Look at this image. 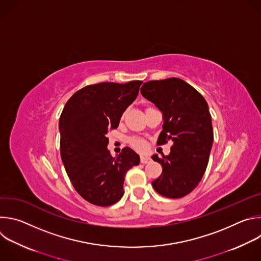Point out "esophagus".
I'll return each mask as SVG.
<instances>
[{
	"label": "esophagus",
	"instance_id": "1",
	"mask_svg": "<svg viewBox=\"0 0 261 261\" xmlns=\"http://www.w3.org/2000/svg\"><path fill=\"white\" fill-rule=\"evenodd\" d=\"M151 161H152V159H151L150 157H147V156H141V157H140V162H141L142 164L150 163Z\"/></svg>",
	"mask_w": 261,
	"mask_h": 261
}]
</instances>
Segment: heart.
I'll return each mask as SVG.
<instances>
[{
  "instance_id": "1",
  "label": "heart",
  "mask_w": 261,
  "mask_h": 261,
  "mask_svg": "<svg viewBox=\"0 0 261 261\" xmlns=\"http://www.w3.org/2000/svg\"><path fill=\"white\" fill-rule=\"evenodd\" d=\"M129 143L130 145L135 148L136 151L138 152H143L146 150V142L144 139L140 138V137H132L130 140H129Z\"/></svg>"
}]
</instances>
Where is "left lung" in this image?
I'll use <instances>...</instances> for the list:
<instances>
[{"mask_svg":"<svg viewBox=\"0 0 261 261\" xmlns=\"http://www.w3.org/2000/svg\"><path fill=\"white\" fill-rule=\"evenodd\" d=\"M140 92L163 115L157 143L173 142L169 155L152 156L162 165L152 186L162 196L184 197L197 187L208 163L214 141L208 105L192 86L175 77L144 83Z\"/></svg>","mask_w":261,"mask_h":261,"instance_id":"obj_1","label":"left lung"}]
</instances>
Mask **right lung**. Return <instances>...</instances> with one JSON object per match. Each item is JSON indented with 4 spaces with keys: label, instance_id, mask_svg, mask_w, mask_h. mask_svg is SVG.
<instances>
[{
    "label": "right lung",
    "instance_id": "right-lung-1",
    "mask_svg": "<svg viewBox=\"0 0 261 261\" xmlns=\"http://www.w3.org/2000/svg\"><path fill=\"white\" fill-rule=\"evenodd\" d=\"M141 81L87 86L66 103L59 122L61 158L74 189L99 206L124 195L127 171L139 156L126 146L116 158L107 150L108 131L117 129L127 107L136 99Z\"/></svg>",
    "mask_w": 261,
    "mask_h": 261
}]
</instances>
